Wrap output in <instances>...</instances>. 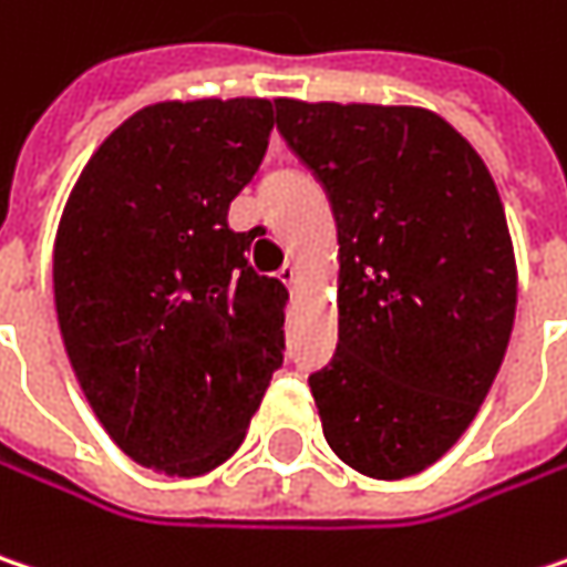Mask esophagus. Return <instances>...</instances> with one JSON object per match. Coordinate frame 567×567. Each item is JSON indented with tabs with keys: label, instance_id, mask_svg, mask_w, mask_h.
I'll use <instances>...</instances> for the list:
<instances>
[{
	"label": "esophagus",
	"instance_id": "esophagus-1",
	"mask_svg": "<svg viewBox=\"0 0 567 567\" xmlns=\"http://www.w3.org/2000/svg\"><path fill=\"white\" fill-rule=\"evenodd\" d=\"M279 279H282L288 288H295V285H298V279H301V272H298V266H295V262H285L282 269H279Z\"/></svg>",
	"mask_w": 567,
	"mask_h": 567
}]
</instances>
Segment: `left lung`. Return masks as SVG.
<instances>
[{
  "mask_svg": "<svg viewBox=\"0 0 567 567\" xmlns=\"http://www.w3.org/2000/svg\"><path fill=\"white\" fill-rule=\"evenodd\" d=\"M340 240V340L308 375L323 436L369 478L433 465L475 420L514 330L516 266L497 185L440 115L276 102Z\"/></svg>",
  "mask_w": 567,
  "mask_h": 567,
  "instance_id": "left-lung-1",
  "label": "left lung"
}]
</instances>
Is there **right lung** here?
<instances>
[{"label":"right lung","mask_w":567,"mask_h":567,"mask_svg":"<svg viewBox=\"0 0 567 567\" xmlns=\"http://www.w3.org/2000/svg\"><path fill=\"white\" fill-rule=\"evenodd\" d=\"M276 117L269 99L141 109L92 153L56 230L73 372L117 446L166 475L230 458L282 365L288 291L227 224Z\"/></svg>","instance_id":"add662e5"}]
</instances>
